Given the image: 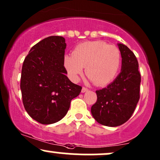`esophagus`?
I'll return each mask as SVG.
<instances>
[{"instance_id": "34e87169", "label": "esophagus", "mask_w": 160, "mask_h": 160, "mask_svg": "<svg viewBox=\"0 0 160 160\" xmlns=\"http://www.w3.org/2000/svg\"><path fill=\"white\" fill-rule=\"evenodd\" d=\"M88 91H89V89H88L86 87H84V86H83V87L82 88V91L81 92H82V93L86 92H88Z\"/></svg>"}]
</instances>
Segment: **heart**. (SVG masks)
Returning a JSON list of instances; mask_svg holds the SVG:
<instances>
[{
    "mask_svg": "<svg viewBox=\"0 0 160 160\" xmlns=\"http://www.w3.org/2000/svg\"><path fill=\"white\" fill-rule=\"evenodd\" d=\"M64 65L73 81H78L85 67L86 76L96 85L104 86L118 74L121 54L117 47L103 41L84 42L75 47L72 55H66Z\"/></svg>",
    "mask_w": 160,
    "mask_h": 160,
    "instance_id": "obj_1",
    "label": "heart"
}]
</instances>
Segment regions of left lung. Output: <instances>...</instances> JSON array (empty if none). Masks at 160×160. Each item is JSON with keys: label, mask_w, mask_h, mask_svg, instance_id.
<instances>
[{"label": "left lung", "mask_w": 160, "mask_h": 160, "mask_svg": "<svg viewBox=\"0 0 160 160\" xmlns=\"http://www.w3.org/2000/svg\"><path fill=\"white\" fill-rule=\"evenodd\" d=\"M122 69L107 87L96 91L97 102L91 108L93 117L106 126H118L132 117L140 98L141 74L138 62L132 51L118 43Z\"/></svg>", "instance_id": "1"}]
</instances>
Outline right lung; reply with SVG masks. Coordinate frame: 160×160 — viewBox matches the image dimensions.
<instances>
[{
	"instance_id": "right-lung-1",
	"label": "right lung",
	"mask_w": 160,
	"mask_h": 160,
	"mask_svg": "<svg viewBox=\"0 0 160 160\" xmlns=\"http://www.w3.org/2000/svg\"><path fill=\"white\" fill-rule=\"evenodd\" d=\"M65 40L50 36L32 47L24 60L21 74L22 102L29 116L41 124L61 120L82 87L66 76Z\"/></svg>"
}]
</instances>
